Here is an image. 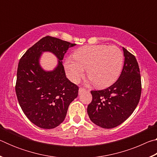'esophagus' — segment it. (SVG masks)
<instances>
[{
  "mask_svg": "<svg viewBox=\"0 0 157 157\" xmlns=\"http://www.w3.org/2000/svg\"><path fill=\"white\" fill-rule=\"evenodd\" d=\"M86 91V89H84V88H82V87H80V88L79 89V94H80L82 92H83V91Z\"/></svg>",
  "mask_w": 157,
  "mask_h": 157,
  "instance_id": "esophagus-1",
  "label": "esophagus"
}]
</instances>
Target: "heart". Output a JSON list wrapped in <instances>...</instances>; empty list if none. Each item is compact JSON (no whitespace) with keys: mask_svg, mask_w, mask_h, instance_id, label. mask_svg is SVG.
<instances>
[{"mask_svg":"<svg viewBox=\"0 0 157 157\" xmlns=\"http://www.w3.org/2000/svg\"><path fill=\"white\" fill-rule=\"evenodd\" d=\"M73 58L64 63L68 78L78 82L87 69V76L98 87H105L116 80L123 63V55L116 46L95 45L82 47L74 52Z\"/></svg>","mask_w":157,"mask_h":157,"instance_id":"obj_1","label":"heart"}]
</instances>
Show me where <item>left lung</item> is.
Wrapping results in <instances>:
<instances>
[{"mask_svg":"<svg viewBox=\"0 0 157 157\" xmlns=\"http://www.w3.org/2000/svg\"><path fill=\"white\" fill-rule=\"evenodd\" d=\"M124 62L118 80L108 88L91 91L92 101L87 107L91 121L102 128H113L134 112L141 95V78L137 60L123 47Z\"/></svg>","mask_w":157,"mask_h":157,"instance_id":"left-lung-1","label":"left lung"}]
</instances>
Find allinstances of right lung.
I'll return each instance as SVG.
<instances>
[{"label": "right lung", "instance_id": "obj_1", "mask_svg": "<svg viewBox=\"0 0 157 157\" xmlns=\"http://www.w3.org/2000/svg\"><path fill=\"white\" fill-rule=\"evenodd\" d=\"M75 44L46 36L30 48L18 62L15 90L21 109L32 123L40 128L52 129L65 119L69 105L78 97L79 87L66 78L62 60ZM56 55L59 63L46 72L39 65L42 52Z\"/></svg>", "mask_w": 157, "mask_h": 157}]
</instances>
